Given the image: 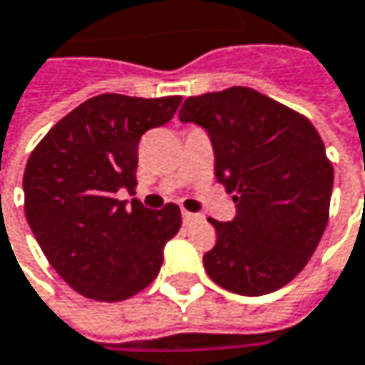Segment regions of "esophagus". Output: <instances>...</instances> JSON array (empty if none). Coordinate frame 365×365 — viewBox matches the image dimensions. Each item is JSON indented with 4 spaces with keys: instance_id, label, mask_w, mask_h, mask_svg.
I'll use <instances>...</instances> for the list:
<instances>
[{
    "instance_id": "esophagus-1",
    "label": "esophagus",
    "mask_w": 365,
    "mask_h": 365,
    "mask_svg": "<svg viewBox=\"0 0 365 365\" xmlns=\"http://www.w3.org/2000/svg\"><path fill=\"white\" fill-rule=\"evenodd\" d=\"M180 216H182V222L185 225H189V222H193V220H197L200 218V214H193V212H189V210H180Z\"/></svg>"
}]
</instances>
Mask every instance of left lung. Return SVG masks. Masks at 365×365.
<instances>
[{
  "instance_id": "8db88e82",
  "label": "left lung",
  "mask_w": 365,
  "mask_h": 365,
  "mask_svg": "<svg viewBox=\"0 0 365 365\" xmlns=\"http://www.w3.org/2000/svg\"><path fill=\"white\" fill-rule=\"evenodd\" d=\"M180 121L204 125L214 172L233 193V222L207 218L216 244L205 273L220 288L262 297L290 284L317 248L328 218L334 168L315 125L244 86L189 96Z\"/></svg>"
}]
</instances>
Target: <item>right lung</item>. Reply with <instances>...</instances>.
Here are the masks:
<instances>
[{
	"instance_id": "obj_1",
	"label": "right lung",
	"mask_w": 365,
	"mask_h": 365,
	"mask_svg": "<svg viewBox=\"0 0 365 365\" xmlns=\"http://www.w3.org/2000/svg\"><path fill=\"white\" fill-rule=\"evenodd\" d=\"M180 96L98 94L65 115L31 151L23 176L24 216L54 271L81 297L117 302L160 273L180 210L125 205L134 191L140 136L172 119Z\"/></svg>"
}]
</instances>
